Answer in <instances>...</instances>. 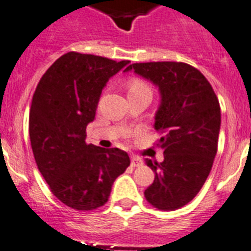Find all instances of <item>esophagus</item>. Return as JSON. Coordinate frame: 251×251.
I'll list each match as a JSON object with an SVG mask.
<instances>
[{
	"label": "esophagus",
	"mask_w": 251,
	"mask_h": 251,
	"mask_svg": "<svg viewBox=\"0 0 251 251\" xmlns=\"http://www.w3.org/2000/svg\"><path fill=\"white\" fill-rule=\"evenodd\" d=\"M143 161L141 160V158L138 157H132L130 158V165L133 166V168H137V166H142Z\"/></svg>",
	"instance_id": "34e87169"
}]
</instances>
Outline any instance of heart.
<instances>
[{
	"instance_id": "obj_1",
	"label": "heart",
	"mask_w": 251,
	"mask_h": 251,
	"mask_svg": "<svg viewBox=\"0 0 251 251\" xmlns=\"http://www.w3.org/2000/svg\"><path fill=\"white\" fill-rule=\"evenodd\" d=\"M127 87L128 94H150L151 95V89L149 85L140 78H132L128 81Z\"/></svg>"
}]
</instances>
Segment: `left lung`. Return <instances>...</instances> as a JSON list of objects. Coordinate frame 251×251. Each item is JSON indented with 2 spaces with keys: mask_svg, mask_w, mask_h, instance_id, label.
<instances>
[{
  "mask_svg": "<svg viewBox=\"0 0 251 251\" xmlns=\"http://www.w3.org/2000/svg\"><path fill=\"white\" fill-rule=\"evenodd\" d=\"M133 71L158 89L160 105L153 128L164 161L146 158L155 180L145 190L153 207L174 211L202 189L217 153L221 109L211 83L197 68L181 62L133 63Z\"/></svg>",
  "mask_w": 251,
  "mask_h": 251,
  "instance_id": "left-lung-1",
  "label": "left lung"
}]
</instances>
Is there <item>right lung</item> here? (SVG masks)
Here are the masks:
<instances>
[{"mask_svg": "<svg viewBox=\"0 0 251 251\" xmlns=\"http://www.w3.org/2000/svg\"><path fill=\"white\" fill-rule=\"evenodd\" d=\"M128 63L66 53L36 86L29 117L34 158L53 194L71 208L104 205L114 180L130 164L123 150L86 143V127L95 119L102 89Z\"/></svg>", "mask_w": 251, "mask_h": 251, "instance_id": "obj_1", "label": "right lung"}]
</instances>
